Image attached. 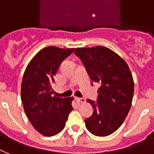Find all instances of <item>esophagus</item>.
<instances>
[{
  "label": "esophagus",
  "mask_w": 154,
  "mask_h": 154,
  "mask_svg": "<svg viewBox=\"0 0 154 154\" xmlns=\"http://www.w3.org/2000/svg\"><path fill=\"white\" fill-rule=\"evenodd\" d=\"M76 101H78V102H80V103H83V102H85V98H83V97H76Z\"/></svg>",
  "instance_id": "esophagus-1"
}]
</instances>
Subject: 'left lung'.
Listing matches in <instances>:
<instances>
[{"label": "left lung", "mask_w": 154, "mask_h": 154, "mask_svg": "<svg viewBox=\"0 0 154 154\" xmlns=\"http://www.w3.org/2000/svg\"><path fill=\"white\" fill-rule=\"evenodd\" d=\"M80 57L91 79L100 85L97 102L88 99L94 108L91 117L85 120L91 134L109 136L124 122L134 97V82L126 62L106 47L77 48Z\"/></svg>", "instance_id": "8db88e82"}]
</instances>
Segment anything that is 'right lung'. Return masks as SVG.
I'll use <instances>...</instances> for the list:
<instances>
[{
	"label": "right lung",
	"mask_w": 154,
	"mask_h": 154,
	"mask_svg": "<svg viewBox=\"0 0 154 154\" xmlns=\"http://www.w3.org/2000/svg\"><path fill=\"white\" fill-rule=\"evenodd\" d=\"M74 49L46 47L40 50L25 69L21 83V101L28 118L41 134H59L65 126L73 97L53 96V77Z\"/></svg>",
	"instance_id": "obj_1"
}]
</instances>
